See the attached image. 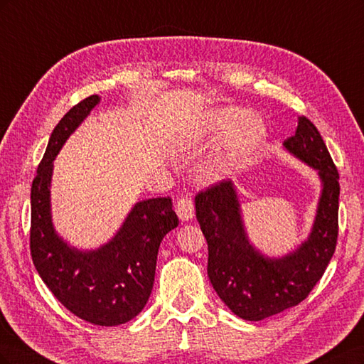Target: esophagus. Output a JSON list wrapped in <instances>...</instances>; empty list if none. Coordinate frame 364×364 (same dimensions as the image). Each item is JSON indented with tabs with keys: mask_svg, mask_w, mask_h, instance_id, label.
Segmentation results:
<instances>
[{
	"mask_svg": "<svg viewBox=\"0 0 364 364\" xmlns=\"http://www.w3.org/2000/svg\"><path fill=\"white\" fill-rule=\"evenodd\" d=\"M176 214L182 220V222H188L194 217V202L190 197H183L176 205Z\"/></svg>",
	"mask_w": 364,
	"mask_h": 364,
	"instance_id": "esophagus-1",
	"label": "esophagus"
}]
</instances>
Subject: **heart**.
<instances>
[{
	"label": "heart",
	"mask_w": 364,
	"mask_h": 364,
	"mask_svg": "<svg viewBox=\"0 0 364 364\" xmlns=\"http://www.w3.org/2000/svg\"><path fill=\"white\" fill-rule=\"evenodd\" d=\"M220 144L199 167L200 178L208 183L223 181L238 171L262 147L269 129L257 114H245L237 106H217L196 121V138L208 141L222 135Z\"/></svg>",
	"instance_id": "heart-1"
}]
</instances>
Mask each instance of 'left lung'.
<instances>
[{"label": "left lung", "mask_w": 364, "mask_h": 364, "mask_svg": "<svg viewBox=\"0 0 364 364\" xmlns=\"http://www.w3.org/2000/svg\"><path fill=\"white\" fill-rule=\"evenodd\" d=\"M284 150L317 173L321 194L310 234L294 249L270 257L252 245L237 186L223 181L196 196V217L208 243V277L240 318L258 322L302 302L331 261L338 234V173L316 126L297 118Z\"/></svg>", "instance_id": "obj_1"}]
</instances>
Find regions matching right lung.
Returning <instances> with one entry per match:
<instances>
[{
    "mask_svg": "<svg viewBox=\"0 0 364 364\" xmlns=\"http://www.w3.org/2000/svg\"><path fill=\"white\" fill-rule=\"evenodd\" d=\"M100 100L98 95L85 98L53 130L31 185L30 250L39 277L65 308L90 323L117 326L132 321L146 306L161 241L178 228L179 218L171 209V197L139 200L115 235L95 249L71 246L54 228V159Z\"/></svg>",
    "mask_w": 364,
    "mask_h": 364,
    "instance_id": "obj_1",
    "label": "right lung"
}]
</instances>
